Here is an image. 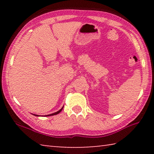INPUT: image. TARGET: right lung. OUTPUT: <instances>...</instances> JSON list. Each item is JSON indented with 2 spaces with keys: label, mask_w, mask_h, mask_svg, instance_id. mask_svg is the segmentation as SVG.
I'll return each instance as SVG.
<instances>
[{
  "label": "right lung",
  "mask_w": 154,
  "mask_h": 154,
  "mask_svg": "<svg viewBox=\"0 0 154 154\" xmlns=\"http://www.w3.org/2000/svg\"><path fill=\"white\" fill-rule=\"evenodd\" d=\"M62 109H63V107H62L60 110H59L58 111H57V112H56V113H51V114H49V115H47L46 116H54V115H57V114H58L62 110ZM34 116H38V115H34Z\"/></svg>",
  "instance_id": "add662e5"
}]
</instances>
